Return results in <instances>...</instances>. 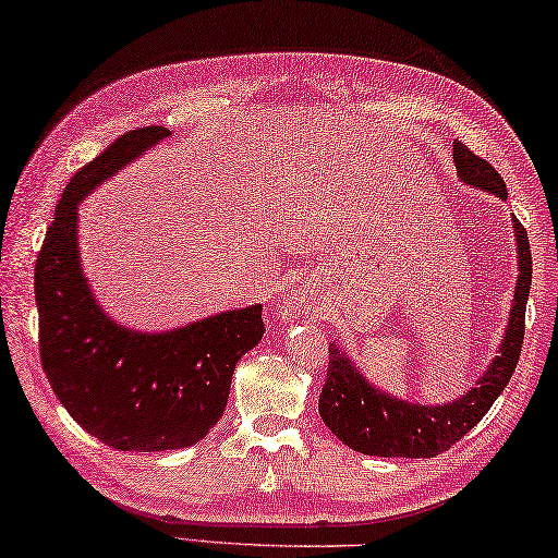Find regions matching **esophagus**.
Instances as JSON below:
<instances>
[{
  "mask_svg": "<svg viewBox=\"0 0 558 558\" xmlns=\"http://www.w3.org/2000/svg\"><path fill=\"white\" fill-rule=\"evenodd\" d=\"M295 315H298V303L295 301H288V303H282L278 307V318H295Z\"/></svg>",
  "mask_w": 558,
  "mask_h": 558,
  "instance_id": "obj_1",
  "label": "esophagus"
}]
</instances>
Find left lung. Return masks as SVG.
<instances>
[{"instance_id":"obj_1","label":"left lung","mask_w":558,"mask_h":558,"mask_svg":"<svg viewBox=\"0 0 558 558\" xmlns=\"http://www.w3.org/2000/svg\"><path fill=\"white\" fill-rule=\"evenodd\" d=\"M453 162L459 180L506 199V185L492 165L473 155L469 147L453 143ZM517 238L519 278L513 290L509 323L498 343L494 361L488 363L476 386L448 403L423 405L396 398L371 384L336 340H330L328 376L318 398V411L326 426L348 448L380 459H434L461 440L484 418L517 368L523 345V318L531 288V247L521 222L513 218Z\"/></svg>"}]
</instances>
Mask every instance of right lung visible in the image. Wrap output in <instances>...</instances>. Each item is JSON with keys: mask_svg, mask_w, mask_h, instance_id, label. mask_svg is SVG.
<instances>
[{"mask_svg": "<svg viewBox=\"0 0 558 558\" xmlns=\"http://www.w3.org/2000/svg\"><path fill=\"white\" fill-rule=\"evenodd\" d=\"M168 135L160 124L124 132L74 172L35 270L39 355L49 386L87 434L118 451H172L210 434L228 405L235 363L265 332L263 305L172 330H132L89 288L80 257V203Z\"/></svg>", "mask_w": 558, "mask_h": 558, "instance_id": "right-lung-1", "label": "right lung"}]
</instances>
